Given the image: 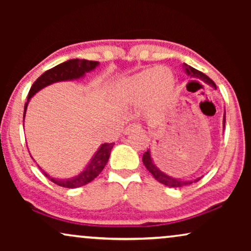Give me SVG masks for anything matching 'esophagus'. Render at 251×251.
<instances>
[{"instance_id": "1", "label": "esophagus", "mask_w": 251, "mask_h": 251, "mask_svg": "<svg viewBox=\"0 0 251 251\" xmlns=\"http://www.w3.org/2000/svg\"><path fill=\"white\" fill-rule=\"evenodd\" d=\"M140 131V130H142V126H140L139 125H135V123H133V125H129L128 126H126V128L123 130V133H125V135H129V133H131V132H133V131Z\"/></svg>"}]
</instances>
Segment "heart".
Returning <instances> with one entry per match:
<instances>
[{
  "mask_svg": "<svg viewBox=\"0 0 251 251\" xmlns=\"http://www.w3.org/2000/svg\"><path fill=\"white\" fill-rule=\"evenodd\" d=\"M174 88L175 76L171 71L151 67L120 82L112 98L120 106H137L145 101V111L154 114L167 105Z\"/></svg>",
  "mask_w": 251,
  "mask_h": 251,
  "instance_id": "obj_1",
  "label": "heart"
}]
</instances>
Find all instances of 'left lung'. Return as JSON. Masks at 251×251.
Instances as JSON below:
<instances>
[{
	"label": "left lung",
	"mask_w": 251,
	"mask_h": 251,
	"mask_svg": "<svg viewBox=\"0 0 251 251\" xmlns=\"http://www.w3.org/2000/svg\"><path fill=\"white\" fill-rule=\"evenodd\" d=\"M183 67H184L185 73H186L188 76L199 78V80L203 81L204 83L211 85V87L216 90V84L214 83V81H212L211 78H209L207 75L203 74L200 71L195 70V68H193L192 66H188L187 64H183ZM225 115H226V113L224 112V118H223V129L225 128V118H226ZM143 163L145 164L146 169L149 170L151 174H152V176L155 178L159 183L166 185V186H168V187H175V188L184 187V186H187V185L197 183L198 180L201 179V177H198V178H195V179L185 180V179H180V178L173 177V176H170V175L166 174L164 171L161 170L160 168L156 166L155 162H154L153 156H152V151H151V149H149L145 153H144Z\"/></svg>",
	"instance_id": "obj_1"
}]
</instances>
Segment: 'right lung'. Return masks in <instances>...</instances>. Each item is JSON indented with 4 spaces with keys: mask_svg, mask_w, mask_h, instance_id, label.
Here are the masks:
<instances>
[{
    "mask_svg": "<svg viewBox=\"0 0 251 251\" xmlns=\"http://www.w3.org/2000/svg\"><path fill=\"white\" fill-rule=\"evenodd\" d=\"M98 61H91L85 59H71L61 63L57 66H54L51 70L44 72L37 80L34 82L32 88L28 92V97H27V102L24 107V121H25V115L27 111V106L30 101V98L37 94L43 88L48 87V85L57 83V82L63 81H73L78 80L85 76V74L90 73V72L95 71L96 67H98ZM114 146V144H101L99 149L96 151V153L92 155V157L89 161L87 166L83 168V170L80 171L77 175L70 178H54L50 176L49 174L46 173L40 166V169L43 171L46 177L52 181V183L59 185V186L67 187V188H76L81 187L83 185H87L94 180L99 174L104 169L106 163L111 155V151Z\"/></svg>",
    "mask_w": 251,
    "mask_h": 251,
    "instance_id": "add662e5",
    "label": "right lung"
}]
</instances>
